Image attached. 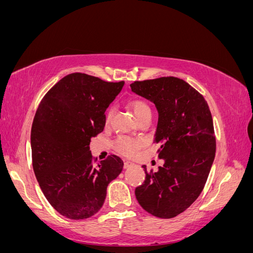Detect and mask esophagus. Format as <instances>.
I'll return each mask as SVG.
<instances>
[{"label":"esophagus","mask_w":253,"mask_h":253,"mask_svg":"<svg viewBox=\"0 0 253 253\" xmlns=\"http://www.w3.org/2000/svg\"><path fill=\"white\" fill-rule=\"evenodd\" d=\"M132 166H134V164L132 162H128V160H125V162H124L125 169H128V168H131Z\"/></svg>","instance_id":"esophagus-1"}]
</instances>
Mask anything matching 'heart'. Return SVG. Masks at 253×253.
Returning <instances> with one entry per match:
<instances>
[{
	"instance_id": "heart-1",
	"label": "heart",
	"mask_w": 253,
	"mask_h": 253,
	"mask_svg": "<svg viewBox=\"0 0 253 253\" xmlns=\"http://www.w3.org/2000/svg\"><path fill=\"white\" fill-rule=\"evenodd\" d=\"M128 106L133 111L134 115L136 116L137 120H140L141 118L151 115V108L149 103L140 98L133 99L128 102ZM114 115V108H110L108 113H106V121H111ZM141 141L129 138V137L120 136L114 141V148L120 154L125 156H134L137 152L141 148Z\"/></svg>"
}]
</instances>
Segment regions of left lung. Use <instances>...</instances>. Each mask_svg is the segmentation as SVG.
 Segmentation results:
<instances>
[{
  "mask_svg": "<svg viewBox=\"0 0 253 253\" xmlns=\"http://www.w3.org/2000/svg\"><path fill=\"white\" fill-rule=\"evenodd\" d=\"M131 88L156 105L154 144L165 160L157 172L142 166L145 179L135 195L152 215L172 218L197 200L208 179L216 151L211 112L203 95L179 78L134 81Z\"/></svg>",
  "mask_w": 253,
  "mask_h": 253,
  "instance_id": "obj_1",
  "label": "left lung"
}]
</instances>
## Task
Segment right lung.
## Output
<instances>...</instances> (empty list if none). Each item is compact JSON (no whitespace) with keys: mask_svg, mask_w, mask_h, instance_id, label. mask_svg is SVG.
I'll return each mask as SVG.
<instances>
[{"mask_svg":"<svg viewBox=\"0 0 253 253\" xmlns=\"http://www.w3.org/2000/svg\"><path fill=\"white\" fill-rule=\"evenodd\" d=\"M124 84L70 74L45 94L36 111L30 133L34 172L48 203L67 218L95 215L108 185L124 168L116 155L99 163L89 151L90 138L103 131L105 111Z\"/></svg>","mask_w":253,"mask_h":253,"instance_id":"obj_1","label":"right lung"}]
</instances>
